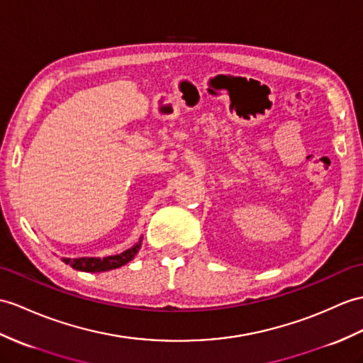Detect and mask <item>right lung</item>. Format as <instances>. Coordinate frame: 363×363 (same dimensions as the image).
Listing matches in <instances>:
<instances>
[{
	"label": "right lung",
	"mask_w": 363,
	"mask_h": 363,
	"mask_svg": "<svg viewBox=\"0 0 363 363\" xmlns=\"http://www.w3.org/2000/svg\"><path fill=\"white\" fill-rule=\"evenodd\" d=\"M140 247V241L136 246L125 250L123 254L113 255V257H105V258H63L66 264L71 267L77 269V271H85V272H105L111 271V269H117L123 264L128 263L134 257H136L138 250Z\"/></svg>",
	"instance_id": "obj_1"
}]
</instances>
